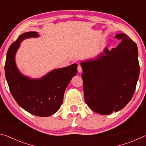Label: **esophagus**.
Segmentation results:
<instances>
[{"label": "esophagus", "instance_id": "obj_1", "mask_svg": "<svg viewBox=\"0 0 146 146\" xmlns=\"http://www.w3.org/2000/svg\"><path fill=\"white\" fill-rule=\"evenodd\" d=\"M77 70H78V73H81L82 71V66L80 65H78V68H77Z\"/></svg>", "mask_w": 146, "mask_h": 146}]
</instances>
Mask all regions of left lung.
<instances>
[{"instance_id":"obj_1","label":"left lung","mask_w":146,"mask_h":146,"mask_svg":"<svg viewBox=\"0 0 146 146\" xmlns=\"http://www.w3.org/2000/svg\"><path fill=\"white\" fill-rule=\"evenodd\" d=\"M121 42L111 51L105 49L94 60L81 62L84 100L101 115L122 110L131 100L139 77L137 44L127 35L118 34Z\"/></svg>"}]
</instances>
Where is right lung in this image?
I'll return each mask as SVG.
<instances>
[{
  "label": "right lung",
  "mask_w": 146,
  "mask_h": 146,
  "mask_svg": "<svg viewBox=\"0 0 146 146\" xmlns=\"http://www.w3.org/2000/svg\"><path fill=\"white\" fill-rule=\"evenodd\" d=\"M36 36L38 35L36 31L26 32L11 44L7 52L5 75L14 99L21 108L34 115L48 117L60 108L64 91L77 73V64L54 70L37 80L22 75L17 70L15 55L23 39Z\"/></svg>",
  "instance_id": "obj_1"
}]
</instances>
